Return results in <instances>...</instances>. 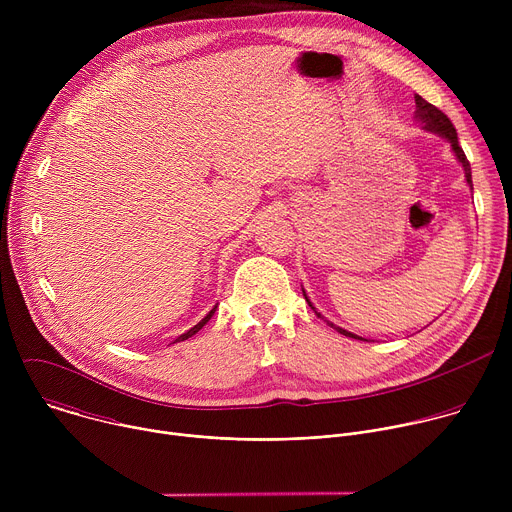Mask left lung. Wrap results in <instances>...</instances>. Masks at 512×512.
Masks as SVG:
<instances>
[{
	"label": "left lung",
	"mask_w": 512,
	"mask_h": 512,
	"mask_svg": "<svg viewBox=\"0 0 512 512\" xmlns=\"http://www.w3.org/2000/svg\"><path fill=\"white\" fill-rule=\"evenodd\" d=\"M415 107H417V117L421 119V123H423V127L427 129V131H435V133H440L442 137H446L450 143H452V150H454V154H456V158L460 160V164L464 166V172H466V182L472 186V172H470V162H468V158H466V154H464V150L460 148V143H458V133H456V127H454V123L448 119V115L446 113H442L440 109L437 107H433L431 103H427L425 99H421L419 95H415ZM306 296V294H304ZM306 302H308V306L316 312V308L312 306V302L306 298ZM316 316L318 318H322L318 312H316ZM328 322V320H326ZM328 326H332V328H336L340 334H344V336H348V338H356V340H364V338H360V336H354L352 332H346V330H342V328H338V326H334L332 322H328Z\"/></svg>",
	"instance_id": "left-lung-1"
}]
</instances>
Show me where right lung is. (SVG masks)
<instances>
[{
  "mask_svg": "<svg viewBox=\"0 0 512 512\" xmlns=\"http://www.w3.org/2000/svg\"><path fill=\"white\" fill-rule=\"evenodd\" d=\"M214 310H216V308H214ZM214 310H210V312H208V314H206V316H204V318H202V320H200V322H198V324H196V326H194V328H190V330H188V332H186V334H182V336H178V338H176V342H180V340H188V338H190V336H194V334H196V332H198V330H200V328H202V326H204V324H206V322H208V320H210V318H212V314H214Z\"/></svg>",
  "mask_w": 512,
  "mask_h": 512,
  "instance_id": "1",
  "label": "right lung"
}]
</instances>
